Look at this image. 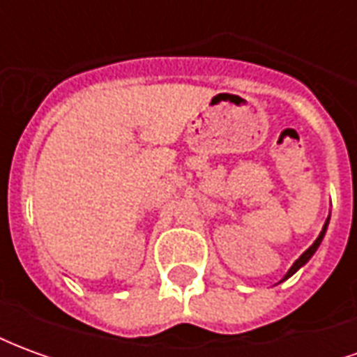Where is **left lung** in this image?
I'll use <instances>...</instances> for the list:
<instances>
[{
  "instance_id": "left-lung-1",
  "label": "left lung",
  "mask_w": 357,
  "mask_h": 357,
  "mask_svg": "<svg viewBox=\"0 0 357 357\" xmlns=\"http://www.w3.org/2000/svg\"><path fill=\"white\" fill-rule=\"evenodd\" d=\"M327 225H329V218H327V222H325V225H323V229H321V233H319V237H317V239L314 241V245H312V247L307 248L306 252H304V255L300 256V258H298V260H296V262L292 264V268L289 269V271H287V275L283 277V281H284V279H289V277H291L292 273H296V271H298V269L302 268V266H304V264H306L307 260L312 258V256H314V252H315V250H317V247L321 245L323 235H325V231H327Z\"/></svg>"
}]
</instances>
